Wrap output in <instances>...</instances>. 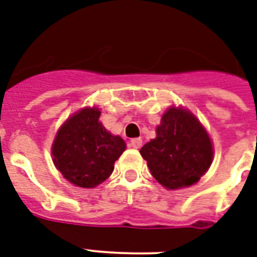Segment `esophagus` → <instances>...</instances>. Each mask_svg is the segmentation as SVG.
<instances>
[{"instance_id":"obj_1","label":"esophagus","mask_w":257,"mask_h":257,"mask_svg":"<svg viewBox=\"0 0 257 257\" xmlns=\"http://www.w3.org/2000/svg\"><path fill=\"white\" fill-rule=\"evenodd\" d=\"M141 145H143V140H141V139H132V140H131V147L135 148V149H139Z\"/></svg>"}]
</instances>
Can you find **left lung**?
<instances>
[{
  "instance_id": "1",
  "label": "left lung",
  "mask_w": 257,
  "mask_h": 257,
  "mask_svg": "<svg viewBox=\"0 0 257 257\" xmlns=\"http://www.w3.org/2000/svg\"><path fill=\"white\" fill-rule=\"evenodd\" d=\"M140 153L150 173L166 189L191 186L207 172L212 145L207 132L189 110L170 108L157 126V137Z\"/></svg>"
}]
</instances>
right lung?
<instances>
[{"label": "right lung", "instance_id": "1", "mask_svg": "<svg viewBox=\"0 0 257 257\" xmlns=\"http://www.w3.org/2000/svg\"><path fill=\"white\" fill-rule=\"evenodd\" d=\"M99 117L96 108L81 109L64 122L53 144L58 170L71 183L85 189L104 182L125 150L124 140L107 132Z\"/></svg>", "mask_w": 257, "mask_h": 257}]
</instances>
